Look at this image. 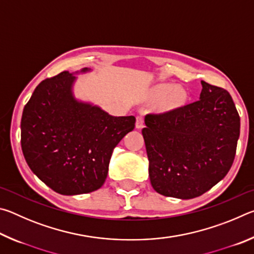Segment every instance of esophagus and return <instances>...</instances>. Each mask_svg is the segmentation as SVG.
Segmentation results:
<instances>
[{"instance_id": "34e87169", "label": "esophagus", "mask_w": 254, "mask_h": 254, "mask_svg": "<svg viewBox=\"0 0 254 254\" xmlns=\"http://www.w3.org/2000/svg\"><path fill=\"white\" fill-rule=\"evenodd\" d=\"M135 127L136 128H142L143 127V119L141 117H136L135 120Z\"/></svg>"}]
</instances>
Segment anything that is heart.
<instances>
[{"mask_svg":"<svg viewBox=\"0 0 254 254\" xmlns=\"http://www.w3.org/2000/svg\"><path fill=\"white\" fill-rule=\"evenodd\" d=\"M148 98L157 101L154 109L159 113H173L187 105L189 94L182 86L162 83L150 88Z\"/></svg>","mask_w":254,"mask_h":254,"instance_id":"1","label":"heart"}]
</instances>
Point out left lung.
Instances as JSON below:
<instances>
[{
    "mask_svg": "<svg viewBox=\"0 0 254 254\" xmlns=\"http://www.w3.org/2000/svg\"><path fill=\"white\" fill-rule=\"evenodd\" d=\"M201 86L198 101L144 119L150 182L163 196L203 195L225 177L234 161L240 136L234 102L224 88L204 80Z\"/></svg>",
    "mask_w": 254,
    "mask_h": 254,
    "instance_id": "8db88e82",
    "label": "left lung"
}]
</instances>
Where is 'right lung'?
Wrapping results in <instances>:
<instances>
[{
    "mask_svg": "<svg viewBox=\"0 0 254 254\" xmlns=\"http://www.w3.org/2000/svg\"><path fill=\"white\" fill-rule=\"evenodd\" d=\"M75 80L69 71L42 80L21 119L25 161L41 182L62 195L101 188L113 149L135 123L132 115L112 117L101 107L76 100Z\"/></svg>",
    "mask_w": 254,
    "mask_h": 254,
    "instance_id": "1",
    "label": "right lung"
}]
</instances>
